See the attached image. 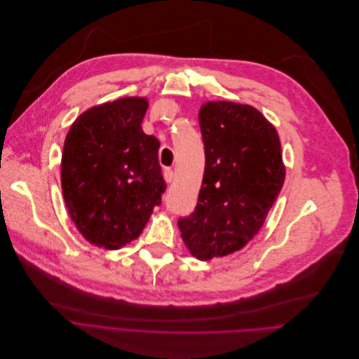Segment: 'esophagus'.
<instances>
[{
    "instance_id": "34e87169",
    "label": "esophagus",
    "mask_w": 359,
    "mask_h": 359,
    "mask_svg": "<svg viewBox=\"0 0 359 359\" xmlns=\"http://www.w3.org/2000/svg\"><path fill=\"white\" fill-rule=\"evenodd\" d=\"M174 169H170V168H166L165 170H163V178H165V181L166 182H172L174 181Z\"/></svg>"
}]
</instances>
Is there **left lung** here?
I'll return each instance as SVG.
<instances>
[{"mask_svg":"<svg viewBox=\"0 0 359 359\" xmlns=\"http://www.w3.org/2000/svg\"><path fill=\"white\" fill-rule=\"evenodd\" d=\"M204 175L194 212L178 219L198 260L225 257L259 233L285 181L279 135L250 105L209 102L198 114Z\"/></svg>","mask_w":359,"mask_h":359,"instance_id":"left-lung-1","label":"left lung"}]
</instances>
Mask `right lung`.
I'll return each instance as SVG.
<instances>
[{"label":"right lung","instance_id":"right-lung-1","mask_svg":"<svg viewBox=\"0 0 359 359\" xmlns=\"http://www.w3.org/2000/svg\"><path fill=\"white\" fill-rule=\"evenodd\" d=\"M146 109L143 97L108 102L81 114L65 137V206L93 245L118 250L135 240L162 204L159 142L142 130Z\"/></svg>","mask_w":359,"mask_h":359}]
</instances>
